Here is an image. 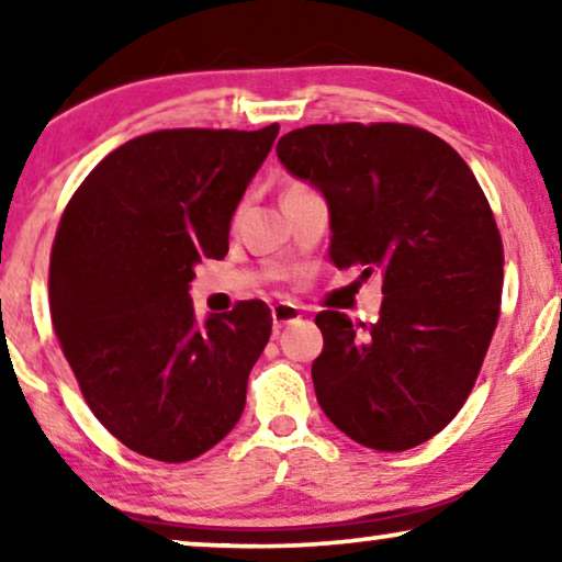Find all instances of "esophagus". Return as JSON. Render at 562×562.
I'll list each match as a JSON object with an SVG mask.
<instances>
[{"label":"esophagus","mask_w":562,"mask_h":562,"mask_svg":"<svg viewBox=\"0 0 562 562\" xmlns=\"http://www.w3.org/2000/svg\"><path fill=\"white\" fill-rule=\"evenodd\" d=\"M271 317H273V327L281 329V327L291 325V322L302 319V310H299V306L291 304V302H279L271 310Z\"/></svg>","instance_id":"1"}]
</instances>
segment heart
Listing matches in <instances>:
<instances>
[{"mask_svg":"<svg viewBox=\"0 0 562 562\" xmlns=\"http://www.w3.org/2000/svg\"><path fill=\"white\" fill-rule=\"evenodd\" d=\"M302 187H304V183H291L286 191H294V189H302ZM286 191H283V194H286Z\"/></svg>","mask_w":562,"mask_h":562,"instance_id":"heart-1","label":"heart"}]
</instances>
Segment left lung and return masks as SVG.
Wrapping results in <instances>:
<instances>
[{
  "mask_svg": "<svg viewBox=\"0 0 562 562\" xmlns=\"http://www.w3.org/2000/svg\"><path fill=\"white\" fill-rule=\"evenodd\" d=\"M281 164L329 204V260L383 273L371 325L325 310L312 363L322 412L383 452L427 442L465 404L502 314L504 245L488 199L440 137L402 122L291 130Z\"/></svg>",
  "mask_w": 562,
  "mask_h": 562,
  "instance_id": "8db88e82",
  "label": "left lung"
}]
</instances>
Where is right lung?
<instances>
[{
	"mask_svg": "<svg viewBox=\"0 0 562 562\" xmlns=\"http://www.w3.org/2000/svg\"><path fill=\"white\" fill-rule=\"evenodd\" d=\"M279 135L179 127L135 137L74 191L50 250V319L83 402L125 448L187 463L245 409L271 337L260 299L196 325L189 283Z\"/></svg>",
	"mask_w": 562,
	"mask_h": 562,
	"instance_id": "1",
	"label": "right lung"
}]
</instances>
